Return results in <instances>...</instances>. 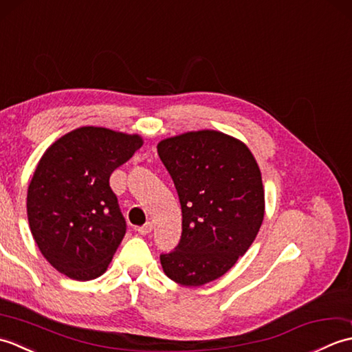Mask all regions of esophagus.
<instances>
[{"label":"esophagus","mask_w":352,"mask_h":352,"mask_svg":"<svg viewBox=\"0 0 352 352\" xmlns=\"http://www.w3.org/2000/svg\"><path fill=\"white\" fill-rule=\"evenodd\" d=\"M138 231H139V234H144V236L149 234L153 231V223L151 222H146L142 227H138Z\"/></svg>","instance_id":"obj_1"}]
</instances>
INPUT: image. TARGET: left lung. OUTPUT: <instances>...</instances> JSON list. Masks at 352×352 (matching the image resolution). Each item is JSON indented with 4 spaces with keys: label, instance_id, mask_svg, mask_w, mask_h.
Listing matches in <instances>:
<instances>
[{
    "label": "left lung",
    "instance_id": "8db88e82",
    "mask_svg": "<svg viewBox=\"0 0 352 352\" xmlns=\"http://www.w3.org/2000/svg\"><path fill=\"white\" fill-rule=\"evenodd\" d=\"M180 198L183 233L162 254L163 272L183 286H203L236 265L265 216L261 172L243 142L214 130L168 138L157 145Z\"/></svg>",
    "mask_w": 352,
    "mask_h": 352
}]
</instances>
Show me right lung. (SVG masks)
Wrapping results in <instances>:
<instances>
[{
	"instance_id": "right-lung-1",
	"label": "right lung",
	"mask_w": 352,
	"mask_h": 352,
	"mask_svg": "<svg viewBox=\"0 0 352 352\" xmlns=\"http://www.w3.org/2000/svg\"><path fill=\"white\" fill-rule=\"evenodd\" d=\"M142 144L139 134L80 126L41 157L27 216L42 256L60 274L87 281L106 272L126 230L109 180Z\"/></svg>"
}]
</instances>
